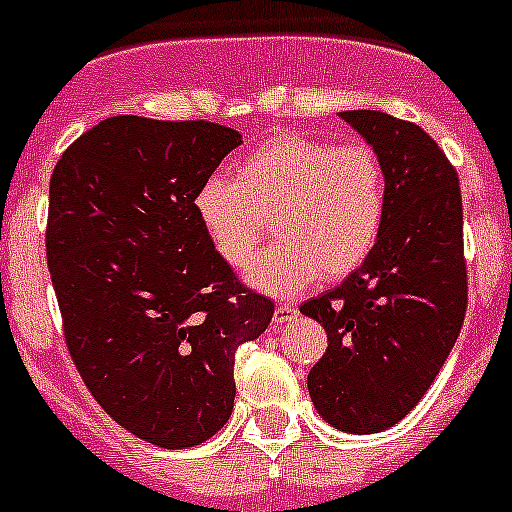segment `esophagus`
Here are the masks:
<instances>
[{
	"instance_id": "34e87169",
	"label": "esophagus",
	"mask_w": 512,
	"mask_h": 512,
	"mask_svg": "<svg viewBox=\"0 0 512 512\" xmlns=\"http://www.w3.org/2000/svg\"><path fill=\"white\" fill-rule=\"evenodd\" d=\"M295 318H298V308H295V305H278L275 313H272V326L283 328L288 326L290 321H295Z\"/></svg>"
}]
</instances>
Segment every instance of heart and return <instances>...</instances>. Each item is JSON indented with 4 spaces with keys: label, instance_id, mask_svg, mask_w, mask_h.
Here are the masks:
<instances>
[{
    "label": "heart",
    "instance_id": "b5f03b06",
    "mask_svg": "<svg viewBox=\"0 0 512 512\" xmlns=\"http://www.w3.org/2000/svg\"><path fill=\"white\" fill-rule=\"evenodd\" d=\"M194 214L229 267L245 265L272 216L279 242L247 263L245 278L267 295H293L364 265L386 219V171L364 143L280 133L242 159L234 179L209 176Z\"/></svg>",
    "mask_w": 512,
    "mask_h": 512
}]
</instances>
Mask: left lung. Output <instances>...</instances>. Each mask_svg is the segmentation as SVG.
<instances>
[{
	"label": "left lung",
	"instance_id": "8db88e82",
	"mask_svg": "<svg viewBox=\"0 0 512 512\" xmlns=\"http://www.w3.org/2000/svg\"><path fill=\"white\" fill-rule=\"evenodd\" d=\"M386 171L379 242L336 290L300 305L328 348L310 369L313 407L331 427L374 434L407 417L444 366L467 308L460 179L417 123L343 111Z\"/></svg>",
	"mask_w": 512,
	"mask_h": 512
}]
</instances>
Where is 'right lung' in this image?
I'll return each mask as SVG.
<instances>
[{
    "instance_id": "add662e5",
    "label": "right lung",
    "mask_w": 512,
    "mask_h": 512,
    "mask_svg": "<svg viewBox=\"0 0 512 512\" xmlns=\"http://www.w3.org/2000/svg\"><path fill=\"white\" fill-rule=\"evenodd\" d=\"M240 143L219 123L113 116L50 176L47 265L75 369L123 429L166 450L227 424L234 353L275 313L194 214L197 189Z\"/></svg>"
}]
</instances>
